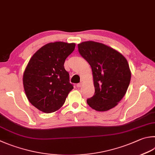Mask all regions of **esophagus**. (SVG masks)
Masks as SVG:
<instances>
[{
    "instance_id": "34e87169",
    "label": "esophagus",
    "mask_w": 155,
    "mask_h": 155,
    "mask_svg": "<svg viewBox=\"0 0 155 155\" xmlns=\"http://www.w3.org/2000/svg\"><path fill=\"white\" fill-rule=\"evenodd\" d=\"M81 86H82V84L81 83H80V84H78L77 85H76V86L78 87H80Z\"/></svg>"
}]
</instances>
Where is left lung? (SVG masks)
I'll return each instance as SVG.
<instances>
[{
    "instance_id": "1",
    "label": "left lung",
    "mask_w": 155,
    "mask_h": 155,
    "mask_svg": "<svg viewBox=\"0 0 155 155\" xmlns=\"http://www.w3.org/2000/svg\"><path fill=\"white\" fill-rule=\"evenodd\" d=\"M78 51L91 66L95 92L87 103L98 111H106L119 103L129 86L131 71L126 59L102 43L79 44Z\"/></svg>"
}]
</instances>
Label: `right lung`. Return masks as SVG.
<instances>
[{
  "instance_id": "obj_1",
  "label": "right lung",
  "mask_w": 155,
  "mask_h": 155,
  "mask_svg": "<svg viewBox=\"0 0 155 155\" xmlns=\"http://www.w3.org/2000/svg\"><path fill=\"white\" fill-rule=\"evenodd\" d=\"M75 46L74 43H48L32 56L26 67L23 76L25 94L30 103L44 113L60 109L74 88L64 63Z\"/></svg>"
}]
</instances>
